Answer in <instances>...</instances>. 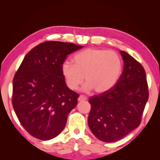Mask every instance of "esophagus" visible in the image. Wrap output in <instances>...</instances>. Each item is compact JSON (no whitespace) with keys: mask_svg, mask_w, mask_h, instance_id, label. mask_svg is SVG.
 <instances>
[{"mask_svg":"<svg viewBox=\"0 0 160 160\" xmlns=\"http://www.w3.org/2000/svg\"><path fill=\"white\" fill-rule=\"evenodd\" d=\"M87 100V98L84 95H80L78 98V101H79V102L84 101V100Z\"/></svg>","mask_w":160,"mask_h":160,"instance_id":"1","label":"esophagus"}]
</instances>
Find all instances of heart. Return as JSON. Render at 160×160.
Instances as JSON below:
<instances>
[{"instance_id":"obj_1","label":"heart","mask_w":160,"mask_h":160,"mask_svg":"<svg viewBox=\"0 0 160 160\" xmlns=\"http://www.w3.org/2000/svg\"><path fill=\"white\" fill-rule=\"evenodd\" d=\"M73 63L65 62L62 73L68 87L76 90L85 77L83 89L97 93L110 90L117 84L122 71V62L116 52L87 49L74 55Z\"/></svg>"}]
</instances>
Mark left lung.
I'll use <instances>...</instances> for the list:
<instances>
[{"mask_svg":"<svg viewBox=\"0 0 160 160\" xmlns=\"http://www.w3.org/2000/svg\"><path fill=\"white\" fill-rule=\"evenodd\" d=\"M120 53L124 68L117 84L89 100V128L96 138L106 143L119 141L140 125L148 99L143 67L126 52Z\"/></svg>","mask_w":160,"mask_h":160,"instance_id":"left-lung-1","label":"left lung"}]
</instances>
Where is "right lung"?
I'll list each match as a JSON object with an SVG mask.
<instances>
[{"label": "right lung", "instance_id": "1", "mask_svg": "<svg viewBox=\"0 0 160 160\" xmlns=\"http://www.w3.org/2000/svg\"><path fill=\"white\" fill-rule=\"evenodd\" d=\"M82 47L61 41L41 43L26 54L15 73L13 108L20 124L36 138L58 136L77 105L79 95L66 86L62 65L68 54Z\"/></svg>", "mask_w": 160, "mask_h": 160}]
</instances>
